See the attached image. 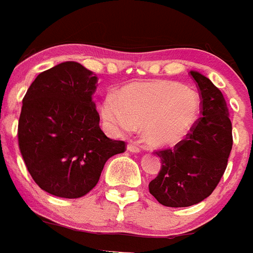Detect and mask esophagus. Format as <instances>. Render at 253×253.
I'll list each match as a JSON object with an SVG mask.
<instances>
[{"instance_id":"34e87169","label":"esophagus","mask_w":253,"mask_h":253,"mask_svg":"<svg viewBox=\"0 0 253 253\" xmlns=\"http://www.w3.org/2000/svg\"><path fill=\"white\" fill-rule=\"evenodd\" d=\"M126 148H128V151L133 152V153H138V152L140 151L139 146H138V144H135V143H129Z\"/></svg>"}]
</instances>
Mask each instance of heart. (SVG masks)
I'll use <instances>...</instances> for the list:
<instances>
[{"label": "heart", "mask_w": 253, "mask_h": 253, "mask_svg": "<svg viewBox=\"0 0 253 253\" xmlns=\"http://www.w3.org/2000/svg\"><path fill=\"white\" fill-rule=\"evenodd\" d=\"M198 93L176 82L153 80L124 87L101 105L105 124L114 131H133L143 125L147 142L171 146L186 137L200 115Z\"/></svg>", "instance_id": "heart-1"}]
</instances>
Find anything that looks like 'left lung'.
I'll return each instance as SVG.
<instances>
[{
	"label": "left lung",
	"mask_w": 253,
	"mask_h": 253,
	"mask_svg": "<svg viewBox=\"0 0 253 253\" xmlns=\"http://www.w3.org/2000/svg\"><path fill=\"white\" fill-rule=\"evenodd\" d=\"M190 73L200 91L202 118L173 148L156 152L162 166L149 193L165 207H191L207 199L227 169L233 144L223 93L202 73Z\"/></svg>",
	"instance_id": "8db88e82"
}]
</instances>
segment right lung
I'll list each match as a JSON object with an SVG mask.
<instances>
[{"label":"right lung","instance_id":"right-lung-1","mask_svg":"<svg viewBox=\"0 0 253 253\" xmlns=\"http://www.w3.org/2000/svg\"><path fill=\"white\" fill-rule=\"evenodd\" d=\"M95 73L77 62L44 71L22 99L19 148L29 173L46 193L84 196L99 182L105 163L126 149L100 129L92 95Z\"/></svg>","mask_w":253,"mask_h":253}]
</instances>
